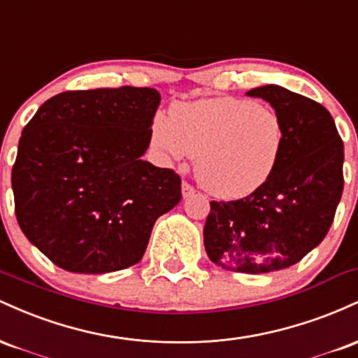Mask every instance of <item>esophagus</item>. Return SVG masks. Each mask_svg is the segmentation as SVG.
I'll return each instance as SVG.
<instances>
[{
	"instance_id": "1",
	"label": "esophagus",
	"mask_w": 358,
	"mask_h": 358,
	"mask_svg": "<svg viewBox=\"0 0 358 358\" xmlns=\"http://www.w3.org/2000/svg\"><path fill=\"white\" fill-rule=\"evenodd\" d=\"M193 193H195V188H193L192 185L188 183V182H183V185H182V195H183V199H188V196H192Z\"/></svg>"
}]
</instances>
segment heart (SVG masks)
<instances>
[{
	"instance_id": "b5f03b06",
	"label": "heart",
	"mask_w": 358,
	"mask_h": 358,
	"mask_svg": "<svg viewBox=\"0 0 358 358\" xmlns=\"http://www.w3.org/2000/svg\"><path fill=\"white\" fill-rule=\"evenodd\" d=\"M151 145L170 159L196 158L195 173L212 195L244 199L268 183L281 162L286 124L273 108L237 97L175 104L151 121Z\"/></svg>"
}]
</instances>
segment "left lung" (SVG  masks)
Listing matches in <instances>:
<instances>
[{
    "label": "left lung",
    "instance_id": "obj_1",
    "mask_svg": "<svg viewBox=\"0 0 358 358\" xmlns=\"http://www.w3.org/2000/svg\"><path fill=\"white\" fill-rule=\"evenodd\" d=\"M248 96L262 97L281 114V162L257 192L212 200L203 244L222 269L262 274L296 264L330 231L343 192V141L331 114L313 99L279 85Z\"/></svg>",
    "mask_w": 358,
    "mask_h": 358
}]
</instances>
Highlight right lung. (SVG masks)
Instances as JSON below:
<instances>
[{
  "instance_id": "add662e5",
  "label": "right lung",
  "mask_w": 358,
  "mask_h": 358,
  "mask_svg": "<svg viewBox=\"0 0 358 358\" xmlns=\"http://www.w3.org/2000/svg\"><path fill=\"white\" fill-rule=\"evenodd\" d=\"M159 92L65 90L24 126L11 170L15 213L53 264L82 274L141 261L156 219L182 199V178L141 159Z\"/></svg>"
}]
</instances>
